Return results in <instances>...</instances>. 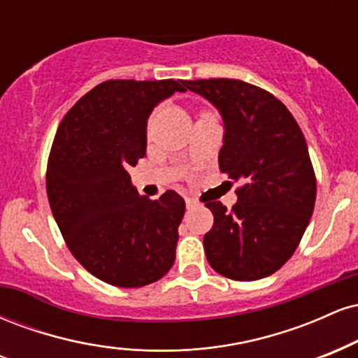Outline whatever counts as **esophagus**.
Here are the masks:
<instances>
[{
    "label": "esophagus",
    "mask_w": 358,
    "mask_h": 358,
    "mask_svg": "<svg viewBox=\"0 0 358 358\" xmlns=\"http://www.w3.org/2000/svg\"><path fill=\"white\" fill-rule=\"evenodd\" d=\"M185 202H187V208H193V207H196V200L190 199V196H187V199H185Z\"/></svg>",
    "instance_id": "obj_1"
}]
</instances>
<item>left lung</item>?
Returning <instances> with one entry per match:
<instances>
[{"instance_id": "8db88e82", "label": "left lung", "mask_w": 358, "mask_h": 358, "mask_svg": "<svg viewBox=\"0 0 358 358\" xmlns=\"http://www.w3.org/2000/svg\"><path fill=\"white\" fill-rule=\"evenodd\" d=\"M224 117L219 168L237 188L213 213L203 248L208 264L234 281L271 276L293 256L315 208L316 176L296 119L268 90L239 79L183 80Z\"/></svg>"}]
</instances>
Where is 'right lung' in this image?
<instances>
[{
    "label": "right lung",
    "instance_id": "obj_1",
    "mask_svg": "<svg viewBox=\"0 0 358 358\" xmlns=\"http://www.w3.org/2000/svg\"><path fill=\"white\" fill-rule=\"evenodd\" d=\"M183 80H106L62 119L47 163V195L72 256L108 285L141 287L175 262L185 200L139 195L127 168L146 153L156 104Z\"/></svg>",
    "mask_w": 358,
    "mask_h": 358
}]
</instances>
